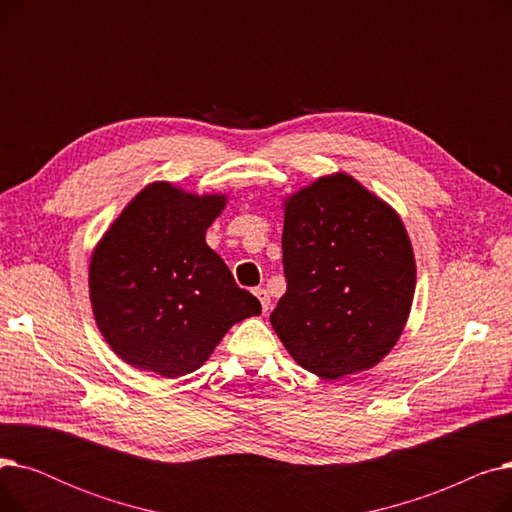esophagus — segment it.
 Here are the masks:
<instances>
[{
  "mask_svg": "<svg viewBox=\"0 0 512 512\" xmlns=\"http://www.w3.org/2000/svg\"><path fill=\"white\" fill-rule=\"evenodd\" d=\"M255 297L259 299L263 313H267V311L272 309V299H270V292H267L265 288H255Z\"/></svg>",
  "mask_w": 512,
  "mask_h": 512,
  "instance_id": "esophagus-1",
  "label": "esophagus"
}]
</instances>
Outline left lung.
<instances>
[{
    "label": "left lung",
    "instance_id": "left-lung-1",
    "mask_svg": "<svg viewBox=\"0 0 512 512\" xmlns=\"http://www.w3.org/2000/svg\"><path fill=\"white\" fill-rule=\"evenodd\" d=\"M286 292L270 315L290 357L324 380L378 365L415 294V255L398 213L344 172L284 201Z\"/></svg>",
    "mask_w": 512,
    "mask_h": 512
}]
</instances>
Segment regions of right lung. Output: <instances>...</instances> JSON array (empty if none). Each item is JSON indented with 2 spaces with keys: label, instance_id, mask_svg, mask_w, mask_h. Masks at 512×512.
Returning a JSON list of instances; mask_svg holds the SVG:
<instances>
[{
  "label": "right lung",
  "instance_id": "obj_1",
  "mask_svg": "<svg viewBox=\"0 0 512 512\" xmlns=\"http://www.w3.org/2000/svg\"><path fill=\"white\" fill-rule=\"evenodd\" d=\"M226 201L151 182L97 242L89 265L93 315L128 365L180 378L199 369L234 324L261 313L205 242Z\"/></svg>",
  "mask_w": 512,
  "mask_h": 512
}]
</instances>
